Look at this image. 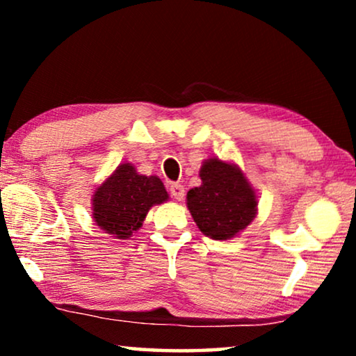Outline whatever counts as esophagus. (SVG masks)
<instances>
[{
    "label": "esophagus",
    "mask_w": 356,
    "mask_h": 356,
    "mask_svg": "<svg viewBox=\"0 0 356 356\" xmlns=\"http://www.w3.org/2000/svg\"><path fill=\"white\" fill-rule=\"evenodd\" d=\"M170 194H172L175 199H178V201H183L184 186H183V184H179V183H172V184H170Z\"/></svg>",
    "instance_id": "obj_1"
}]
</instances>
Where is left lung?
<instances>
[{
    "instance_id": "obj_1",
    "label": "left lung",
    "mask_w": 356,
    "mask_h": 356,
    "mask_svg": "<svg viewBox=\"0 0 356 356\" xmlns=\"http://www.w3.org/2000/svg\"><path fill=\"white\" fill-rule=\"evenodd\" d=\"M199 177L202 184L189 189L186 204L204 235L212 240H230L254 220L256 191L238 165L207 159Z\"/></svg>"
}]
</instances>
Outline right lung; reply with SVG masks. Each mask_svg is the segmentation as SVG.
<instances>
[{"label": "right lung", "mask_w": 356, "mask_h": 356, "mask_svg": "<svg viewBox=\"0 0 356 356\" xmlns=\"http://www.w3.org/2000/svg\"><path fill=\"white\" fill-rule=\"evenodd\" d=\"M168 201V193L159 177L139 175L131 163H121L95 189L92 217L105 233L128 240L143 227L149 209Z\"/></svg>", "instance_id": "1"}]
</instances>
